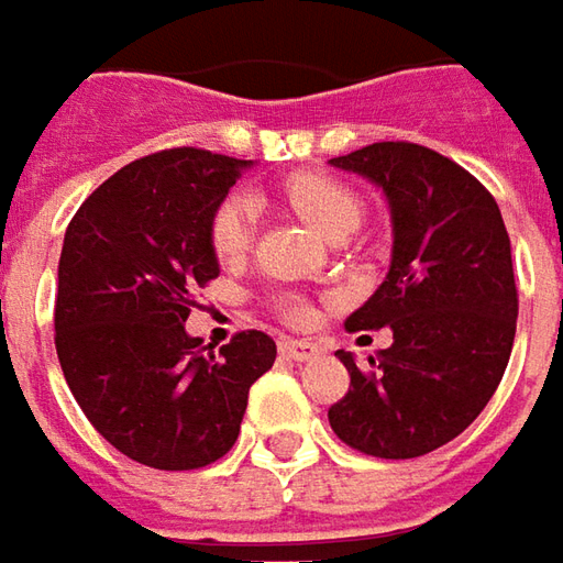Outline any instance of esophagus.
Wrapping results in <instances>:
<instances>
[{
	"label": "esophagus",
	"instance_id": "esophagus-1",
	"mask_svg": "<svg viewBox=\"0 0 563 563\" xmlns=\"http://www.w3.org/2000/svg\"><path fill=\"white\" fill-rule=\"evenodd\" d=\"M280 351L283 357H289V361H311L313 354H320V347L313 345V342H301V339H296V342H283Z\"/></svg>",
	"mask_w": 563,
	"mask_h": 563
}]
</instances>
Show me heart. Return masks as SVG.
I'll use <instances>...</instances> for the list:
<instances>
[{
    "label": "heart",
    "instance_id": "1",
    "mask_svg": "<svg viewBox=\"0 0 563 563\" xmlns=\"http://www.w3.org/2000/svg\"><path fill=\"white\" fill-rule=\"evenodd\" d=\"M283 197L305 221H311L317 231L330 240H345L361 228L363 200L357 190L342 185L339 178L320 175V172H298L283 181ZM258 224V200L236 190L231 197L218 202L209 224L212 252L221 262H236L250 252ZM280 311L286 320L301 323L308 317V305L296 296L280 298Z\"/></svg>",
    "mask_w": 563,
    "mask_h": 563
}]
</instances>
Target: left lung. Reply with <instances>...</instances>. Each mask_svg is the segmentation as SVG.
Instances as JSON below:
<instances>
[{
	"mask_svg": "<svg viewBox=\"0 0 563 563\" xmlns=\"http://www.w3.org/2000/svg\"><path fill=\"white\" fill-rule=\"evenodd\" d=\"M382 187L391 209V267L347 330L394 332L330 407L339 441L378 459H416L459 438L506 373L518 289L506 221L459 163L410 141H378L330 159Z\"/></svg>",
	"mask_w": 563,
	"mask_h": 563,
	"instance_id": "obj_1",
	"label": "left lung"
}]
</instances>
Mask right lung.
Masks as SVG:
<instances>
[{
    "label": "right lung",
    "instance_id": "add662e5",
    "mask_svg": "<svg viewBox=\"0 0 563 563\" xmlns=\"http://www.w3.org/2000/svg\"><path fill=\"white\" fill-rule=\"evenodd\" d=\"M250 159L175 147L110 175L73 216L57 265L55 347L95 431L159 472L221 459L277 345L187 335L194 292L218 277L209 224Z\"/></svg>",
    "mask_w": 563,
    "mask_h": 563
}]
</instances>
